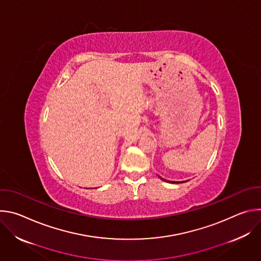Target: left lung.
I'll return each mask as SVG.
<instances>
[{
    "label": "left lung",
    "instance_id": "obj_1",
    "mask_svg": "<svg viewBox=\"0 0 261 261\" xmlns=\"http://www.w3.org/2000/svg\"><path fill=\"white\" fill-rule=\"evenodd\" d=\"M162 180H164V181H167V182H171V184H174L175 181H171V180H167V179H164L163 177H160ZM184 181H186V180H184ZM184 181H179V182H184ZM175 184H178V181H176Z\"/></svg>",
    "mask_w": 261,
    "mask_h": 261
}]
</instances>
